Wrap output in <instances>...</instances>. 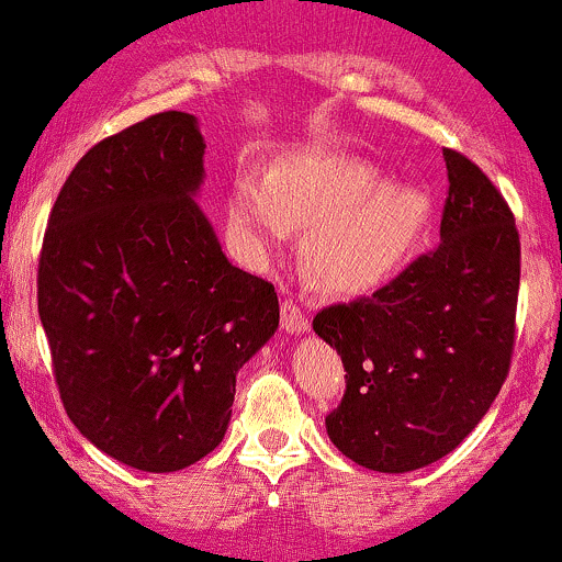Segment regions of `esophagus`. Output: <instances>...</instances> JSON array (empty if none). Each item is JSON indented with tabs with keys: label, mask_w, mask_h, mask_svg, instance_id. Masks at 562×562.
<instances>
[{
	"label": "esophagus",
	"mask_w": 562,
	"mask_h": 562,
	"mask_svg": "<svg viewBox=\"0 0 562 562\" xmlns=\"http://www.w3.org/2000/svg\"><path fill=\"white\" fill-rule=\"evenodd\" d=\"M282 328L288 334H304L310 328V317H306L304 306L296 304L291 296L282 299Z\"/></svg>",
	"instance_id": "34e87169"
}]
</instances>
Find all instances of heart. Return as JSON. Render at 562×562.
Instances as JSON below:
<instances>
[{"instance_id": "heart-1", "label": "heart", "mask_w": 562, "mask_h": 562, "mask_svg": "<svg viewBox=\"0 0 562 562\" xmlns=\"http://www.w3.org/2000/svg\"><path fill=\"white\" fill-rule=\"evenodd\" d=\"M430 196L412 182H385L371 164L347 156H306L269 180L245 175L228 202V228L250 258L312 226L304 261L312 280L334 293L382 285L420 245Z\"/></svg>"}]
</instances>
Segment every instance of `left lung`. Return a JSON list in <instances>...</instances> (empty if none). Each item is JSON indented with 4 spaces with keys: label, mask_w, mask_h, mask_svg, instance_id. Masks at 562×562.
I'll use <instances>...</instances> for the list:
<instances>
[{
    "label": "left lung",
    "mask_w": 562,
    "mask_h": 562,
    "mask_svg": "<svg viewBox=\"0 0 562 562\" xmlns=\"http://www.w3.org/2000/svg\"><path fill=\"white\" fill-rule=\"evenodd\" d=\"M445 161L441 245L371 296L312 321L347 371L341 404L326 417L330 441L382 474L452 452L487 415L515 350V215L463 153L445 147Z\"/></svg>",
    "instance_id": "left-lung-1"
}]
</instances>
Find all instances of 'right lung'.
<instances>
[{
	"mask_svg": "<svg viewBox=\"0 0 562 562\" xmlns=\"http://www.w3.org/2000/svg\"><path fill=\"white\" fill-rule=\"evenodd\" d=\"M202 180L196 117H145L75 164L40 252V321L69 420L153 474L221 445L236 371L280 326L274 285L228 263L193 202Z\"/></svg>",
	"mask_w": 562,
	"mask_h": 562,
	"instance_id": "obj_1",
	"label": "right lung"
}]
</instances>
